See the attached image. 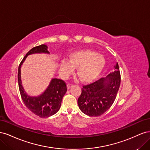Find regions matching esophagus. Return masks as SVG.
I'll return each instance as SVG.
<instances>
[{
  "label": "esophagus",
  "mask_w": 150,
  "mask_h": 150,
  "mask_svg": "<svg viewBox=\"0 0 150 150\" xmlns=\"http://www.w3.org/2000/svg\"><path fill=\"white\" fill-rule=\"evenodd\" d=\"M72 86H73V85H72V84H69V83H68L67 84V89H69L71 87H72Z\"/></svg>",
  "instance_id": "obj_1"
}]
</instances>
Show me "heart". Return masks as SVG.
Masks as SVG:
<instances>
[{
    "label": "heart",
    "mask_w": 150,
    "mask_h": 150,
    "mask_svg": "<svg viewBox=\"0 0 150 150\" xmlns=\"http://www.w3.org/2000/svg\"><path fill=\"white\" fill-rule=\"evenodd\" d=\"M105 59L103 55L93 50L83 49L71 54L69 60L61 62L59 71L64 78H67L77 67V74L84 81L94 79L103 69Z\"/></svg>",
    "instance_id": "heart-1"
}]
</instances>
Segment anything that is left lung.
I'll return each mask as SVG.
<instances>
[{
    "label": "left lung",
    "instance_id": "obj_1",
    "mask_svg": "<svg viewBox=\"0 0 150 150\" xmlns=\"http://www.w3.org/2000/svg\"><path fill=\"white\" fill-rule=\"evenodd\" d=\"M121 83L117 62L114 71L96 82L83 86L78 103L80 110L89 116H99L106 112L114 103Z\"/></svg>",
    "mask_w": 150,
    "mask_h": 150
}]
</instances>
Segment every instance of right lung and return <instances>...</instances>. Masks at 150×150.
<instances>
[{"instance_id": "obj_1", "label": "right lung", "mask_w": 150, "mask_h": 150, "mask_svg": "<svg viewBox=\"0 0 150 150\" xmlns=\"http://www.w3.org/2000/svg\"><path fill=\"white\" fill-rule=\"evenodd\" d=\"M46 44L40 45L31 49L22 59L18 69V83L21 96L25 105L35 115L40 117L51 116L59 110L62 98L67 91V86L64 81L52 78L44 91L39 96H32L27 94L22 85L21 66L29 55L34 54H48Z\"/></svg>"}]
</instances>
